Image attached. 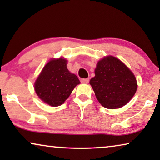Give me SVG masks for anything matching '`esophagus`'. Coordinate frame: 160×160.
Instances as JSON below:
<instances>
[{
    "label": "esophagus",
    "mask_w": 160,
    "mask_h": 160,
    "mask_svg": "<svg viewBox=\"0 0 160 160\" xmlns=\"http://www.w3.org/2000/svg\"><path fill=\"white\" fill-rule=\"evenodd\" d=\"M89 78H82V79H81V82L84 83V84H87V83H89Z\"/></svg>",
    "instance_id": "34e87169"
}]
</instances>
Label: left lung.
Listing matches in <instances>:
<instances>
[{
    "mask_svg": "<svg viewBox=\"0 0 160 160\" xmlns=\"http://www.w3.org/2000/svg\"><path fill=\"white\" fill-rule=\"evenodd\" d=\"M91 84L100 104L106 108H121L137 90L134 74L119 59L106 57L98 62Z\"/></svg>",
    "mask_w": 160,
    "mask_h": 160,
    "instance_id": "1",
    "label": "left lung"
}]
</instances>
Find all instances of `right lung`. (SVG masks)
I'll list each match as a JSON object with an SVG mask.
<instances>
[{
  "label": "right lung",
  "mask_w": 160,
  "mask_h": 160,
  "mask_svg": "<svg viewBox=\"0 0 160 160\" xmlns=\"http://www.w3.org/2000/svg\"><path fill=\"white\" fill-rule=\"evenodd\" d=\"M66 65L67 60L62 58L50 60L35 82L37 95L51 106L62 105L80 83L75 74L70 73Z\"/></svg>",
  "instance_id": "1"
}]
</instances>
